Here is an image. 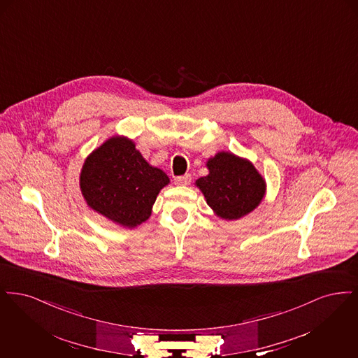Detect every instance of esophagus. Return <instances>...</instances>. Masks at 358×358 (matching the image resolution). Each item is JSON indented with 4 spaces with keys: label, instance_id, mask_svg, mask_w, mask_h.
Listing matches in <instances>:
<instances>
[{
    "label": "esophagus",
    "instance_id": "34e87169",
    "mask_svg": "<svg viewBox=\"0 0 358 358\" xmlns=\"http://www.w3.org/2000/svg\"><path fill=\"white\" fill-rule=\"evenodd\" d=\"M190 181H192V176L190 174H184V176H178V177H176L174 178V184L176 185H187V184H190Z\"/></svg>",
    "mask_w": 358,
    "mask_h": 358
}]
</instances>
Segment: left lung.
Wrapping results in <instances>:
<instances>
[{
  "instance_id": "left-lung-1",
  "label": "left lung",
  "mask_w": 358,
  "mask_h": 358,
  "mask_svg": "<svg viewBox=\"0 0 358 358\" xmlns=\"http://www.w3.org/2000/svg\"><path fill=\"white\" fill-rule=\"evenodd\" d=\"M209 174L196 181L219 217L236 220L260 204L266 184L255 166L232 153L216 154L206 164Z\"/></svg>"
}]
</instances>
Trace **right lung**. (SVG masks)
Returning <instances> with one entry per match:
<instances>
[{"instance_id":"obj_1","label":"right lung","mask_w":358,"mask_h":358,"mask_svg":"<svg viewBox=\"0 0 358 358\" xmlns=\"http://www.w3.org/2000/svg\"><path fill=\"white\" fill-rule=\"evenodd\" d=\"M169 177L150 166L124 136H113L85 159L80 189L94 210L123 227L148 220Z\"/></svg>"}]
</instances>
